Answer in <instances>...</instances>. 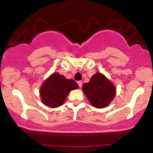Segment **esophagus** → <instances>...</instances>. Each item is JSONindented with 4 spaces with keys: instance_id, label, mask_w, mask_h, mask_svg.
<instances>
[{
    "instance_id": "esophagus-1",
    "label": "esophagus",
    "mask_w": 153,
    "mask_h": 153,
    "mask_svg": "<svg viewBox=\"0 0 153 153\" xmlns=\"http://www.w3.org/2000/svg\"><path fill=\"white\" fill-rule=\"evenodd\" d=\"M78 85H79V87L80 88H81L82 87V81H78Z\"/></svg>"
}]
</instances>
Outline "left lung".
<instances>
[{
    "label": "left lung",
    "instance_id": "8db88e82",
    "mask_svg": "<svg viewBox=\"0 0 153 153\" xmlns=\"http://www.w3.org/2000/svg\"><path fill=\"white\" fill-rule=\"evenodd\" d=\"M82 91L90 103L96 108L108 106L116 94L114 85L99 73L93 75L88 82L83 84Z\"/></svg>",
    "mask_w": 153,
    "mask_h": 153
}]
</instances>
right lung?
I'll return each instance as SVG.
<instances>
[{"label":"right lung","mask_w":153,"mask_h":153,"mask_svg":"<svg viewBox=\"0 0 153 153\" xmlns=\"http://www.w3.org/2000/svg\"><path fill=\"white\" fill-rule=\"evenodd\" d=\"M78 88V83L75 80H68L63 75L54 73L40 88L42 101L52 108L58 107L64 103L70 91Z\"/></svg>","instance_id":"right-lung-1"}]
</instances>
